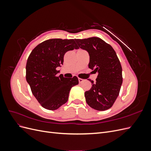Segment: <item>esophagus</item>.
Here are the masks:
<instances>
[{
	"mask_svg": "<svg viewBox=\"0 0 151 151\" xmlns=\"http://www.w3.org/2000/svg\"><path fill=\"white\" fill-rule=\"evenodd\" d=\"M78 80H79V83H83V81H84V79H81V78H79Z\"/></svg>",
	"mask_w": 151,
	"mask_h": 151,
	"instance_id": "1",
	"label": "esophagus"
}]
</instances>
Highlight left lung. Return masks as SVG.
I'll use <instances>...</instances> for the list:
<instances>
[{
    "mask_svg": "<svg viewBox=\"0 0 151 151\" xmlns=\"http://www.w3.org/2000/svg\"><path fill=\"white\" fill-rule=\"evenodd\" d=\"M79 46L89 55V68L98 73L91 88L85 92L86 101L92 108L104 111L115 103L123 82L122 68L115 50L110 45L98 37L76 39Z\"/></svg>",
    "mask_w": 151,
    "mask_h": 151,
    "instance_id": "8db88e82",
    "label": "left lung"
}]
</instances>
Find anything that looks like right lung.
I'll list each match as a JSON object with an SVG mask.
<instances>
[{
    "label": "right lung",
    "instance_id": "add662e5",
    "mask_svg": "<svg viewBox=\"0 0 151 151\" xmlns=\"http://www.w3.org/2000/svg\"><path fill=\"white\" fill-rule=\"evenodd\" d=\"M74 39H50L38 45L30 53L26 66V78L39 103L55 110L68 101L70 91L79 84L76 76L67 79L57 76L56 68L63 65V56L78 49Z\"/></svg>",
    "mask_w": 151,
    "mask_h": 151
}]
</instances>
